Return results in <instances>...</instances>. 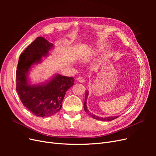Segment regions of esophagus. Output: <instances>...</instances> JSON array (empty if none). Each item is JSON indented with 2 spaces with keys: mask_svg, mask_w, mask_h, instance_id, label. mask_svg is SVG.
<instances>
[{
  "mask_svg": "<svg viewBox=\"0 0 156 156\" xmlns=\"http://www.w3.org/2000/svg\"><path fill=\"white\" fill-rule=\"evenodd\" d=\"M77 80L78 81V82H79V83H84V79H83V77H77Z\"/></svg>",
  "mask_w": 156,
  "mask_h": 156,
  "instance_id": "34e87169",
  "label": "esophagus"
}]
</instances>
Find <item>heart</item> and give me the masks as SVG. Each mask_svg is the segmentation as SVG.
I'll use <instances>...</instances> for the list:
<instances>
[{"label":"heart","instance_id":"heart-1","mask_svg":"<svg viewBox=\"0 0 156 156\" xmlns=\"http://www.w3.org/2000/svg\"><path fill=\"white\" fill-rule=\"evenodd\" d=\"M91 56H92V55H86L85 56H83V59L84 60H85V61L89 60L91 58Z\"/></svg>","mask_w":156,"mask_h":156}]
</instances>
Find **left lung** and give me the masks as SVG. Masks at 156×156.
Masks as SVG:
<instances>
[{
	"mask_svg": "<svg viewBox=\"0 0 156 156\" xmlns=\"http://www.w3.org/2000/svg\"><path fill=\"white\" fill-rule=\"evenodd\" d=\"M88 94H89V92L88 90H87V92L85 93V100H84V111H85L88 115H90L91 117H92L93 119H96L98 120H103V121H111V120H113L117 119V118L119 116H119H114L100 117V116H96L95 115H94L93 113L90 112L88 111V108H87V98L88 96Z\"/></svg>",
	"mask_w": 156,
	"mask_h": 156,
	"instance_id": "1",
	"label": "left lung"
}]
</instances>
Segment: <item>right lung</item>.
<instances>
[{"mask_svg": "<svg viewBox=\"0 0 156 156\" xmlns=\"http://www.w3.org/2000/svg\"><path fill=\"white\" fill-rule=\"evenodd\" d=\"M44 37H37L21 54L16 72V90L28 110L39 117H48L58 112L74 78L55 74L45 82L32 84L29 73L33 65L41 62L54 48Z\"/></svg>", "mask_w": 156, "mask_h": 156, "instance_id": "add662e5", "label": "right lung"}]
</instances>
